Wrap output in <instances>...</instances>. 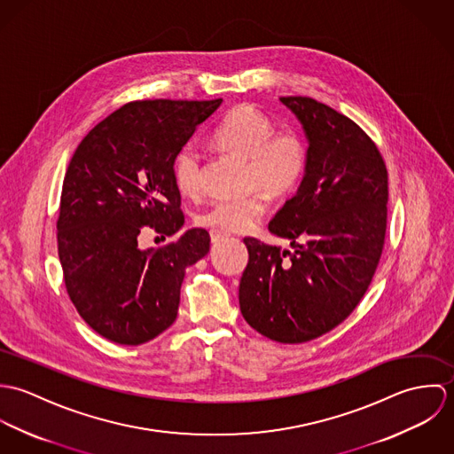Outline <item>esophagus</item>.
<instances>
[{"instance_id":"1","label":"esophagus","mask_w":454,"mask_h":454,"mask_svg":"<svg viewBox=\"0 0 454 454\" xmlns=\"http://www.w3.org/2000/svg\"><path fill=\"white\" fill-rule=\"evenodd\" d=\"M209 238H211L213 243H218V241H222L223 238H227V234H223V232H220V231H211V232H209Z\"/></svg>"}]
</instances>
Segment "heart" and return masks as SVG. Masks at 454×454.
Listing matches in <instances>:
<instances>
[{"instance_id":"1","label":"heart","mask_w":454,"mask_h":454,"mask_svg":"<svg viewBox=\"0 0 454 454\" xmlns=\"http://www.w3.org/2000/svg\"><path fill=\"white\" fill-rule=\"evenodd\" d=\"M222 150L248 159V185L255 189L241 197L216 199L195 216L200 227L220 232H245L252 229L267 209V197L292 194L302 182L309 164L306 137L292 128L276 129L274 122L254 106H238L227 114L213 132ZM175 184L180 194L200 192V155L185 146L175 159Z\"/></svg>"}]
</instances>
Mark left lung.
<instances>
[{
    "label": "left lung",
    "mask_w": 454,
    "mask_h": 454,
    "mask_svg": "<svg viewBox=\"0 0 454 454\" xmlns=\"http://www.w3.org/2000/svg\"><path fill=\"white\" fill-rule=\"evenodd\" d=\"M304 126L309 164L297 194L269 222L290 250L245 238L239 308L262 335L299 344L342 324L383 254L388 171L369 134L306 96L279 98Z\"/></svg>",
    "instance_id": "8db88e82"
}]
</instances>
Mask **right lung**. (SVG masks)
Here are the masks:
<instances>
[{
    "label": "right lung",
    "instance_id": "obj_1",
    "mask_svg": "<svg viewBox=\"0 0 454 454\" xmlns=\"http://www.w3.org/2000/svg\"><path fill=\"white\" fill-rule=\"evenodd\" d=\"M220 103L130 101L89 130L69 160L58 218L66 292L112 342L137 346L169 328L187 267L209 252L204 229L148 250L137 236L182 229L175 159Z\"/></svg>",
    "mask_w": 454,
    "mask_h": 454
}]
</instances>
